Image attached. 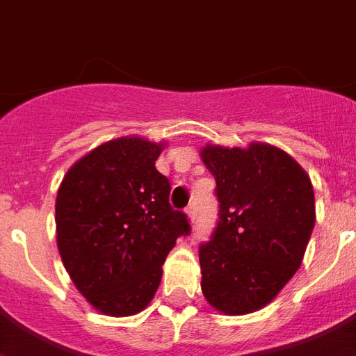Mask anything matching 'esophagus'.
I'll list each match as a JSON object with an SVG mask.
<instances>
[{
  "instance_id": "34e87169",
  "label": "esophagus",
  "mask_w": 356,
  "mask_h": 356,
  "mask_svg": "<svg viewBox=\"0 0 356 356\" xmlns=\"http://www.w3.org/2000/svg\"><path fill=\"white\" fill-rule=\"evenodd\" d=\"M186 213H188V219L192 220V222L197 219V206H195V202H192V204L188 206Z\"/></svg>"
}]
</instances>
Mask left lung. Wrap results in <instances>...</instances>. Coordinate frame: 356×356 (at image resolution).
Masks as SVG:
<instances>
[{
  "mask_svg": "<svg viewBox=\"0 0 356 356\" xmlns=\"http://www.w3.org/2000/svg\"><path fill=\"white\" fill-rule=\"evenodd\" d=\"M201 159L215 177L219 222L199 248L201 288L224 315L270 304L300 268L315 226L309 175L277 146L206 145Z\"/></svg>",
  "mask_w": 356,
  "mask_h": 356,
  "instance_id": "1",
  "label": "left lung"
}]
</instances>
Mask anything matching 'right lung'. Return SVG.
<instances>
[{"instance_id":"obj_1","label":"right lung","mask_w":356,"mask_h":356,"mask_svg":"<svg viewBox=\"0 0 356 356\" xmlns=\"http://www.w3.org/2000/svg\"><path fill=\"white\" fill-rule=\"evenodd\" d=\"M164 143L128 136L103 143L63 177L56 199L61 261L77 291L110 316L143 312L161 284L188 217L170 206L155 161Z\"/></svg>"}]
</instances>
